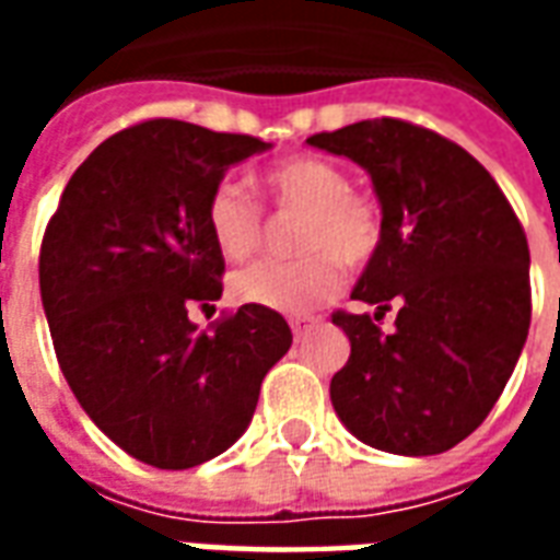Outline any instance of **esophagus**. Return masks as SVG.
<instances>
[{
    "instance_id": "obj_1",
    "label": "esophagus",
    "mask_w": 560,
    "mask_h": 560,
    "mask_svg": "<svg viewBox=\"0 0 560 560\" xmlns=\"http://www.w3.org/2000/svg\"><path fill=\"white\" fill-rule=\"evenodd\" d=\"M291 329H293V339L300 341V339H303V336H305V329H308V327H305V324H300V320H296V324H291Z\"/></svg>"
}]
</instances>
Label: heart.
Returning a JSON list of instances; mask_svg holds the SVG:
<instances>
[{"mask_svg": "<svg viewBox=\"0 0 560 560\" xmlns=\"http://www.w3.org/2000/svg\"><path fill=\"white\" fill-rule=\"evenodd\" d=\"M257 191L272 207L300 209L296 260H260L240 269L233 296L279 315H308L341 288V264L363 267L381 245V212L351 188L348 171L324 155H291L257 176ZM207 228L224 260L255 255L264 215L240 185L221 183L207 200Z\"/></svg>", "mask_w": 560, "mask_h": 560, "instance_id": "obj_1", "label": "heart"}]
</instances>
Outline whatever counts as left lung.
Instances as JSON below:
<instances>
[{"instance_id":"8db88e82","label":"left lung","mask_w":560,"mask_h":560,"mask_svg":"<svg viewBox=\"0 0 560 560\" xmlns=\"http://www.w3.org/2000/svg\"><path fill=\"white\" fill-rule=\"evenodd\" d=\"M308 143L357 161L381 200V245L336 312L351 357L329 399L363 444L434 456L465 441L504 393L530 327L528 240L489 171L438 131L363 119ZM396 304L397 327L375 319Z\"/></svg>"}]
</instances>
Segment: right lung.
I'll use <instances>...</instances> for the list:
<instances>
[{
  "mask_svg": "<svg viewBox=\"0 0 560 560\" xmlns=\"http://www.w3.org/2000/svg\"><path fill=\"white\" fill-rule=\"evenodd\" d=\"M264 149L248 135L149 119L104 140L47 221L38 284L59 369L90 420L152 468L224 453L291 348L288 320L269 308L240 305L203 332L188 317L221 296L209 195Z\"/></svg>",
  "mask_w": 560,
  "mask_h": 560,
  "instance_id": "add662e5",
  "label": "right lung"
}]
</instances>
